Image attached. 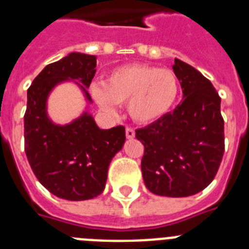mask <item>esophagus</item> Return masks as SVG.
Instances as JSON below:
<instances>
[{
	"mask_svg": "<svg viewBox=\"0 0 249 249\" xmlns=\"http://www.w3.org/2000/svg\"><path fill=\"white\" fill-rule=\"evenodd\" d=\"M135 135H136L135 129H133V128H129V127H127V128H126V136H127V138H133V137H135Z\"/></svg>",
	"mask_w": 249,
	"mask_h": 249,
	"instance_id": "34e87169",
	"label": "esophagus"
}]
</instances>
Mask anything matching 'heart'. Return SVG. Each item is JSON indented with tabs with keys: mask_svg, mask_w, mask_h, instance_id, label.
<instances>
[{
	"mask_svg": "<svg viewBox=\"0 0 249 249\" xmlns=\"http://www.w3.org/2000/svg\"><path fill=\"white\" fill-rule=\"evenodd\" d=\"M92 96L101 108L116 111L117 103H127V111L137 123H151L166 116L179 94V82L171 70L155 66L126 65L94 83Z\"/></svg>",
	"mask_w": 249,
	"mask_h": 249,
	"instance_id": "1",
	"label": "heart"
}]
</instances>
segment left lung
<instances>
[{"label":"left lung","mask_w":249,"mask_h":249,"mask_svg":"<svg viewBox=\"0 0 249 249\" xmlns=\"http://www.w3.org/2000/svg\"><path fill=\"white\" fill-rule=\"evenodd\" d=\"M181 103L136 138L144 146L141 162L146 187L166 197H188L206 188L217 175L224 153L221 97L210 80L175 58Z\"/></svg>","instance_id":"8db88e82"}]
</instances>
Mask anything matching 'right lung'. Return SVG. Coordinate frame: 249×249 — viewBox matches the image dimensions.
Listing matches in <instances>:
<instances>
[{
    "label": "right lung",
    "instance_id": "add662e5",
    "mask_svg": "<svg viewBox=\"0 0 249 249\" xmlns=\"http://www.w3.org/2000/svg\"><path fill=\"white\" fill-rule=\"evenodd\" d=\"M97 57L72 52L50 63L27 91L25 113V152L41 184L67 201H86L103 192L112 158L121 151L126 131L123 126L101 129L89 112L59 126L48 118V94L58 83L70 80L87 92L96 73Z\"/></svg>",
    "mask_w": 249,
    "mask_h": 249
}]
</instances>
